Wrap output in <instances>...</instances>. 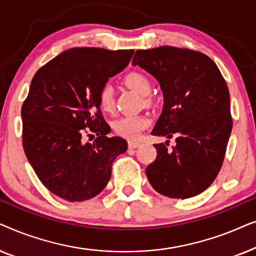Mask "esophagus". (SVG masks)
<instances>
[{"label":"esophagus","instance_id":"obj_1","mask_svg":"<svg viewBox=\"0 0 256 256\" xmlns=\"http://www.w3.org/2000/svg\"><path fill=\"white\" fill-rule=\"evenodd\" d=\"M140 146H141V144H140L138 142H134V141H129V142H128V146H129V148H130V149L138 148Z\"/></svg>","mask_w":256,"mask_h":256}]
</instances>
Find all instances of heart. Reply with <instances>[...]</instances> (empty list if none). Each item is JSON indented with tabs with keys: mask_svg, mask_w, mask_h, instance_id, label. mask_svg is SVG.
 I'll return each mask as SVG.
<instances>
[{
	"mask_svg": "<svg viewBox=\"0 0 256 256\" xmlns=\"http://www.w3.org/2000/svg\"><path fill=\"white\" fill-rule=\"evenodd\" d=\"M124 82L129 88L141 96H146L152 90V82L146 74L140 72H130L126 76ZM99 106L104 112H110L114 108V88L112 84L106 82L101 86L98 94ZM150 118L146 115H132L124 116L113 122V129L118 135L128 140L140 138L142 132L149 127Z\"/></svg>",
	"mask_w": 256,
	"mask_h": 256,
	"instance_id": "obj_1",
	"label": "heart"
}]
</instances>
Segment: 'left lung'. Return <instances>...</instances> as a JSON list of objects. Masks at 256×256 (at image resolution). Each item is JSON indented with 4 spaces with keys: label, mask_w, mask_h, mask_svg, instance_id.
Wrapping results in <instances>:
<instances>
[{
    "label": "left lung",
    "mask_w": 256,
    "mask_h": 256,
    "mask_svg": "<svg viewBox=\"0 0 256 256\" xmlns=\"http://www.w3.org/2000/svg\"><path fill=\"white\" fill-rule=\"evenodd\" d=\"M132 65L156 78L163 92V110L152 134L176 138L171 152L164 143L154 144L156 160L146 169L149 183L170 198L202 194L222 168L232 132L225 79L211 58L188 48L138 50Z\"/></svg>",
    "instance_id": "8db88e82"
}]
</instances>
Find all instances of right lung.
Listing matches in <instances>:
<instances>
[{
	"mask_svg": "<svg viewBox=\"0 0 256 256\" xmlns=\"http://www.w3.org/2000/svg\"><path fill=\"white\" fill-rule=\"evenodd\" d=\"M134 50L68 48L40 68L22 106L23 148L45 188L68 202H84L106 188L112 163L127 141L108 138L98 94L129 64ZM97 135L92 144L85 136ZM94 138V135H93Z\"/></svg>",
	"mask_w": 256,
	"mask_h": 256,
	"instance_id": "1",
	"label": "right lung"
}]
</instances>
